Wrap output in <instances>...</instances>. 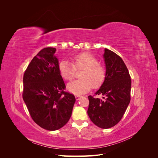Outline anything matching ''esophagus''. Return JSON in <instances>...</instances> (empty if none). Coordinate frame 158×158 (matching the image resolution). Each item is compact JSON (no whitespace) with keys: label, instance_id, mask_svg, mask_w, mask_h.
<instances>
[{"label":"esophagus","instance_id":"obj_1","mask_svg":"<svg viewBox=\"0 0 158 158\" xmlns=\"http://www.w3.org/2000/svg\"><path fill=\"white\" fill-rule=\"evenodd\" d=\"M80 98H81V96H80V95H76V96H75V98H76V100H77V101L80 99Z\"/></svg>","mask_w":158,"mask_h":158}]
</instances>
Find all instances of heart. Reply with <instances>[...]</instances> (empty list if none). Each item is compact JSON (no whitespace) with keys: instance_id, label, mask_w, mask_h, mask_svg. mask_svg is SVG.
Instances as JSON below:
<instances>
[{"instance_id":"obj_1","label":"heart","mask_w":158,"mask_h":158,"mask_svg":"<svg viewBox=\"0 0 158 158\" xmlns=\"http://www.w3.org/2000/svg\"><path fill=\"white\" fill-rule=\"evenodd\" d=\"M72 63L63 60L59 63V70L62 77L66 80L73 78L76 70H83L80 80H74L67 84L69 92L74 95H81L89 92L91 88H97L106 78V70L99 63L96 57L88 53H80L72 58Z\"/></svg>"}]
</instances>
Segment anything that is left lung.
<instances>
[{"mask_svg": "<svg viewBox=\"0 0 158 158\" xmlns=\"http://www.w3.org/2000/svg\"><path fill=\"white\" fill-rule=\"evenodd\" d=\"M106 76L101 87L95 93L102 99L89 95L88 114L95 125L109 128L121 121L131 101V79L120 56L108 49L103 55Z\"/></svg>", "mask_w": 158, "mask_h": 158, "instance_id": "obj_1", "label": "left lung"}]
</instances>
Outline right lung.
Wrapping results in <instances>:
<instances>
[{
	"instance_id": "obj_1",
	"label": "right lung",
	"mask_w": 158,
	"mask_h": 158,
	"mask_svg": "<svg viewBox=\"0 0 158 158\" xmlns=\"http://www.w3.org/2000/svg\"><path fill=\"white\" fill-rule=\"evenodd\" d=\"M56 49L41 50L23 74V99L34 122L47 131H56L68 123L76 102L64 92L66 86L59 70Z\"/></svg>"
}]
</instances>
